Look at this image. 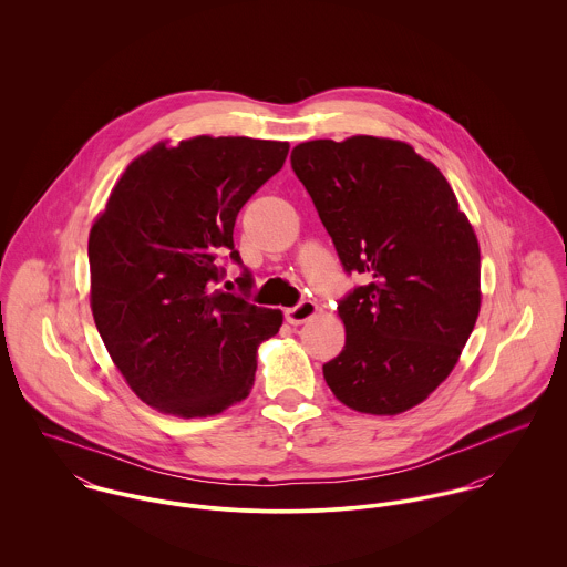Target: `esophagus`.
<instances>
[{
	"instance_id": "1",
	"label": "esophagus",
	"mask_w": 567,
	"mask_h": 567,
	"mask_svg": "<svg viewBox=\"0 0 567 567\" xmlns=\"http://www.w3.org/2000/svg\"><path fill=\"white\" fill-rule=\"evenodd\" d=\"M317 310H319L317 303L306 299V301L297 303L295 308H288V310H286V321L290 324H303L317 315Z\"/></svg>"
}]
</instances>
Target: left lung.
Masks as SVG:
<instances>
[{
	"instance_id": "8db88e82",
	"label": "left lung",
	"mask_w": 567,
	"mask_h": 567,
	"mask_svg": "<svg viewBox=\"0 0 567 567\" xmlns=\"http://www.w3.org/2000/svg\"><path fill=\"white\" fill-rule=\"evenodd\" d=\"M342 270V351L323 364L331 393L369 414L423 402L454 369L481 310V248L434 163L404 142L317 140L290 155Z\"/></svg>"
}]
</instances>
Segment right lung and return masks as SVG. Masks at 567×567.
<instances>
[{
	"label": "right lung",
	"instance_id": "1",
	"mask_svg": "<svg viewBox=\"0 0 567 567\" xmlns=\"http://www.w3.org/2000/svg\"><path fill=\"white\" fill-rule=\"evenodd\" d=\"M288 142L194 137L126 167L89 234L91 310L128 386L167 414L223 412L252 389L257 344L281 312L220 290L246 200L277 174Z\"/></svg>",
	"mask_w": 567,
	"mask_h": 567
}]
</instances>
